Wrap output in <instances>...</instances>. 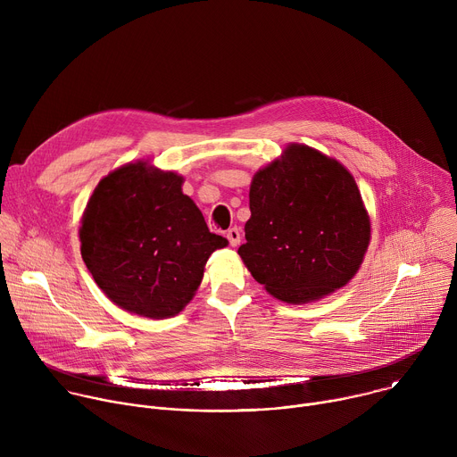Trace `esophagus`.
Listing matches in <instances>:
<instances>
[{
  "instance_id": "1",
  "label": "esophagus",
  "mask_w": 457,
  "mask_h": 457,
  "mask_svg": "<svg viewBox=\"0 0 457 457\" xmlns=\"http://www.w3.org/2000/svg\"><path fill=\"white\" fill-rule=\"evenodd\" d=\"M226 237H228V240H229V244L233 245V247H237L238 244H240V229L238 228H231V229H228V233H226Z\"/></svg>"
}]
</instances>
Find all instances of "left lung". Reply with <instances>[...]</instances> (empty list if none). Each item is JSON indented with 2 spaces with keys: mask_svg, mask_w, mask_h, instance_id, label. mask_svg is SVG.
<instances>
[{
  "mask_svg": "<svg viewBox=\"0 0 457 457\" xmlns=\"http://www.w3.org/2000/svg\"><path fill=\"white\" fill-rule=\"evenodd\" d=\"M238 254L253 278L287 303L344 287L360 270L370 220L354 177L305 145L258 170Z\"/></svg>",
  "mask_w": 457,
  "mask_h": 457,
  "instance_id": "8db88e82",
  "label": "left lung"
}]
</instances>
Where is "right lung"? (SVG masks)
<instances>
[{
	"instance_id": "obj_1",
	"label": "right lung",
	"mask_w": 457,
	"mask_h": 457,
	"mask_svg": "<svg viewBox=\"0 0 457 457\" xmlns=\"http://www.w3.org/2000/svg\"><path fill=\"white\" fill-rule=\"evenodd\" d=\"M182 182L137 161L101 179L88 199L81 256L101 291L128 312L179 314L199 289L210 254L228 245L208 229Z\"/></svg>"
}]
</instances>
